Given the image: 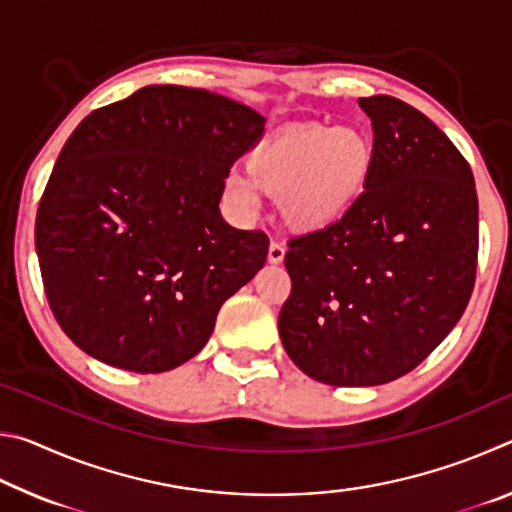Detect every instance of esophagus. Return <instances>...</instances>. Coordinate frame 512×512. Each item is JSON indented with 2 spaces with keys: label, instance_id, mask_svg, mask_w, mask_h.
<instances>
[{
  "label": "esophagus",
  "instance_id": "obj_1",
  "mask_svg": "<svg viewBox=\"0 0 512 512\" xmlns=\"http://www.w3.org/2000/svg\"><path fill=\"white\" fill-rule=\"evenodd\" d=\"M284 253H287V248L280 241H271V246H268V262L271 264H282Z\"/></svg>",
  "mask_w": 512,
  "mask_h": 512
}]
</instances>
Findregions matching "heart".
Here are the masks:
<instances>
[{
	"label": "heart",
	"mask_w": 512,
	"mask_h": 512,
	"mask_svg": "<svg viewBox=\"0 0 512 512\" xmlns=\"http://www.w3.org/2000/svg\"><path fill=\"white\" fill-rule=\"evenodd\" d=\"M372 169L370 137L354 126H293L255 146L246 176L230 173L225 196L241 214L257 207V189L280 198L282 219L300 232L336 223L357 203Z\"/></svg>",
	"instance_id": "heart-1"
}]
</instances>
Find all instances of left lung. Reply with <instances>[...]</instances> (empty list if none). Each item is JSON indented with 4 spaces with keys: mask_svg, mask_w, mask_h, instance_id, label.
Instances as JSON below:
<instances>
[{
    "mask_svg": "<svg viewBox=\"0 0 512 512\" xmlns=\"http://www.w3.org/2000/svg\"><path fill=\"white\" fill-rule=\"evenodd\" d=\"M372 169L350 212L289 241L280 339L329 386H379L411 372L470 302L479 201L467 160L433 121L386 94L359 99Z\"/></svg>",
    "mask_w": 512,
    "mask_h": 512,
    "instance_id": "left-lung-1",
    "label": "left lung"
}]
</instances>
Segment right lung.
I'll use <instances>...</instances> for the list:
<instances>
[{"mask_svg": "<svg viewBox=\"0 0 512 512\" xmlns=\"http://www.w3.org/2000/svg\"><path fill=\"white\" fill-rule=\"evenodd\" d=\"M264 121L221 94L146 85L76 126L40 198L36 250L49 307L83 352L164 372L203 350L266 262L264 232L219 212Z\"/></svg>", "mask_w": 512, "mask_h": 512, "instance_id": "1", "label": "right lung"}]
</instances>
